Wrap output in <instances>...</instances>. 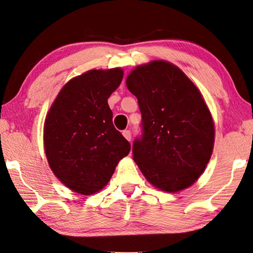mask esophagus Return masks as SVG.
Listing matches in <instances>:
<instances>
[{"label":"esophagus","mask_w":253,"mask_h":253,"mask_svg":"<svg viewBox=\"0 0 253 253\" xmlns=\"http://www.w3.org/2000/svg\"><path fill=\"white\" fill-rule=\"evenodd\" d=\"M122 134H123L124 138L127 140V141H131V131L130 130H124L122 132Z\"/></svg>","instance_id":"esophagus-1"}]
</instances>
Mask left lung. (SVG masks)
Masks as SVG:
<instances>
[{
	"label": "left lung",
	"mask_w": 253,
	"mask_h": 253,
	"mask_svg": "<svg viewBox=\"0 0 253 253\" xmlns=\"http://www.w3.org/2000/svg\"><path fill=\"white\" fill-rule=\"evenodd\" d=\"M126 84L142 114V138L132 148L134 163L163 192L190 187L204 172L215 140L200 89L179 67L161 59L136 66Z\"/></svg>",
	"instance_id": "1"
}]
</instances>
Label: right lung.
Listing matches in <instances>:
<instances>
[{
	"instance_id": "add662e5",
	"label": "right lung",
	"mask_w": 253,
	"mask_h": 253,
	"mask_svg": "<svg viewBox=\"0 0 253 253\" xmlns=\"http://www.w3.org/2000/svg\"><path fill=\"white\" fill-rule=\"evenodd\" d=\"M123 69H90L66 83L45 115L43 148L49 167L66 187L93 195L109 183L130 143L115 129L107 98Z\"/></svg>"
}]
</instances>
